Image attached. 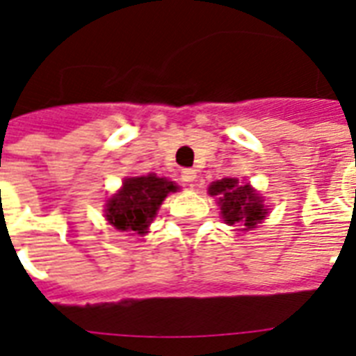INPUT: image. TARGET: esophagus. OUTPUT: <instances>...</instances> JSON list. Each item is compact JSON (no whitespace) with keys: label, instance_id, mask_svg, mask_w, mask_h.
<instances>
[{"label":"esophagus","instance_id":"34e87169","mask_svg":"<svg viewBox=\"0 0 356 356\" xmlns=\"http://www.w3.org/2000/svg\"><path fill=\"white\" fill-rule=\"evenodd\" d=\"M181 181H186L187 186L193 187L195 186V181H197V172L193 169H186L181 172Z\"/></svg>","mask_w":356,"mask_h":356}]
</instances>
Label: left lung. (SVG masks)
Wrapping results in <instances>:
<instances>
[{
  "mask_svg": "<svg viewBox=\"0 0 356 356\" xmlns=\"http://www.w3.org/2000/svg\"><path fill=\"white\" fill-rule=\"evenodd\" d=\"M211 197H217L221 216L227 225H241L243 230H252L267 216V208L258 193L238 178H222L211 181L208 187Z\"/></svg>",
  "mask_w": 356,
  "mask_h": 356,
  "instance_id": "8db88e82",
  "label": "left lung"
}]
</instances>
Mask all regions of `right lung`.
<instances>
[{
	"label": "right lung",
	"mask_w": 356,
	"mask_h": 356,
	"mask_svg": "<svg viewBox=\"0 0 356 356\" xmlns=\"http://www.w3.org/2000/svg\"><path fill=\"white\" fill-rule=\"evenodd\" d=\"M178 186L156 175L134 176L122 181L120 191L115 193L106 204V219L120 232L147 234L150 222L158 213L169 193H176Z\"/></svg>",
	"instance_id": "1"
}]
</instances>
